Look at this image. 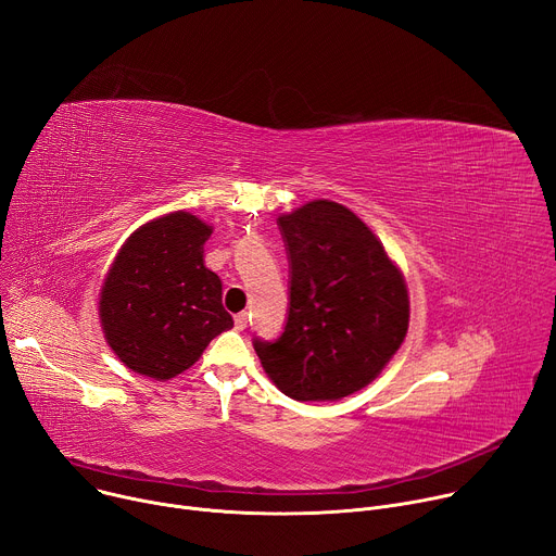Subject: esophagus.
<instances>
[{
    "label": "esophagus",
    "instance_id": "esophagus-1",
    "mask_svg": "<svg viewBox=\"0 0 556 556\" xmlns=\"http://www.w3.org/2000/svg\"><path fill=\"white\" fill-rule=\"evenodd\" d=\"M245 326H248V313L235 315V328H237V330H245Z\"/></svg>",
    "mask_w": 556,
    "mask_h": 556
}]
</instances>
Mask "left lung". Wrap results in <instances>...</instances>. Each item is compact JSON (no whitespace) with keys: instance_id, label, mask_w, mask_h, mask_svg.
I'll return each mask as SVG.
<instances>
[{"instance_id":"obj_1","label":"left lung","mask_w":556,"mask_h":556,"mask_svg":"<svg viewBox=\"0 0 556 556\" xmlns=\"http://www.w3.org/2000/svg\"><path fill=\"white\" fill-rule=\"evenodd\" d=\"M290 266L281 337L252 341L273 383L296 401H337L366 388L406 339L410 301L372 230L317 199L279 217Z\"/></svg>"}]
</instances>
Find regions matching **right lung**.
<instances>
[{
    "label": "right lung",
    "mask_w": 556,
    "mask_h": 556,
    "mask_svg": "<svg viewBox=\"0 0 556 556\" xmlns=\"http://www.w3.org/2000/svg\"><path fill=\"white\" fill-rule=\"evenodd\" d=\"M211 232L199 217L177 211L137 228L117 252L99 296V319L132 372L173 379L232 328L222 279L204 266Z\"/></svg>",
    "instance_id": "add662e5"
}]
</instances>
